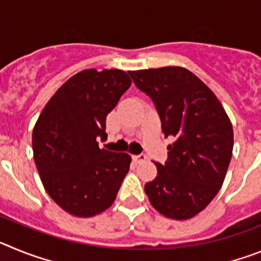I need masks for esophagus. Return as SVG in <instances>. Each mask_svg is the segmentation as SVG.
I'll list each match as a JSON object with an SVG mask.
<instances>
[{
    "instance_id": "obj_1",
    "label": "esophagus",
    "mask_w": 261,
    "mask_h": 261,
    "mask_svg": "<svg viewBox=\"0 0 261 261\" xmlns=\"http://www.w3.org/2000/svg\"><path fill=\"white\" fill-rule=\"evenodd\" d=\"M145 159H146V155H145L144 153L138 154V155H133V161H135L136 163H141V162H144Z\"/></svg>"
}]
</instances>
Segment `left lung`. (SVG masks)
I'll return each mask as SVG.
<instances>
[{
	"mask_svg": "<svg viewBox=\"0 0 261 261\" xmlns=\"http://www.w3.org/2000/svg\"><path fill=\"white\" fill-rule=\"evenodd\" d=\"M133 84L153 100L168 145L165 165L145 184L151 205L163 216L188 220L218 193L232 155L229 117L213 91L184 68L129 71Z\"/></svg>",
	"mask_w": 261,
	"mask_h": 261,
	"instance_id": "left-lung-1",
	"label": "left lung"
}]
</instances>
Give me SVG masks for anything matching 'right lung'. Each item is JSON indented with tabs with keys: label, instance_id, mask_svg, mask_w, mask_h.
<instances>
[{
	"label": "right lung",
	"instance_id": "right-lung-1",
	"mask_svg": "<svg viewBox=\"0 0 261 261\" xmlns=\"http://www.w3.org/2000/svg\"><path fill=\"white\" fill-rule=\"evenodd\" d=\"M132 84L125 71L82 70L49 99L32 132V150L50 199L77 217L112 205L129 171L130 155L100 149L106 117Z\"/></svg>",
	"mask_w": 261,
	"mask_h": 261
}]
</instances>
